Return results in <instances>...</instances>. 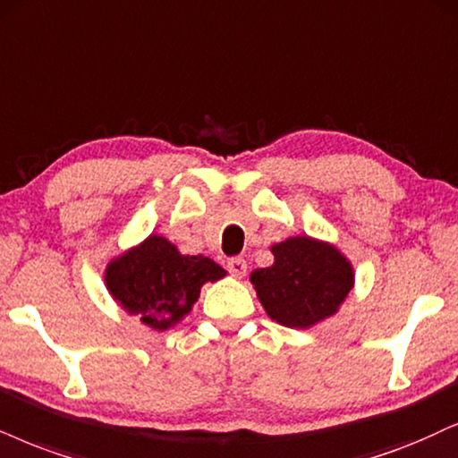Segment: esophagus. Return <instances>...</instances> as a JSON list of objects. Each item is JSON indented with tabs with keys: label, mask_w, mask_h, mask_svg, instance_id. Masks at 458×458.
<instances>
[{
	"label": "esophagus",
	"mask_w": 458,
	"mask_h": 458,
	"mask_svg": "<svg viewBox=\"0 0 458 458\" xmlns=\"http://www.w3.org/2000/svg\"><path fill=\"white\" fill-rule=\"evenodd\" d=\"M227 269H229V274L233 276V278H244L248 265H246V261L242 257H235V259H229Z\"/></svg>",
	"instance_id": "34e87169"
}]
</instances>
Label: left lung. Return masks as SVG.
I'll use <instances>...</instances> for the list:
<instances>
[{"label": "left lung", "mask_w": 458, "mask_h": 458, "mask_svg": "<svg viewBox=\"0 0 458 458\" xmlns=\"http://www.w3.org/2000/svg\"><path fill=\"white\" fill-rule=\"evenodd\" d=\"M274 265L255 269L250 282L276 323L308 329L340 310L354 286L352 263L329 242L295 235L272 246Z\"/></svg>", "instance_id": "8db88e82"}]
</instances>
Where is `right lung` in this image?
Wrapping results in <instances>:
<instances>
[{
    "mask_svg": "<svg viewBox=\"0 0 458 458\" xmlns=\"http://www.w3.org/2000/svg\"><path fill=\"white\" fill-rule=\"evenodd\" d=\"M227 272L203 255H182L163 235H148L142 244L112 259L106 267V289L127 314L155 331H165L184 318L199 299L206 282Z\"/></svg>",
    "mask_w": 458,
    "mask_h": 458,
    "instance_id": "obj_1",
    "label": "right lung"
}]
</instances>
